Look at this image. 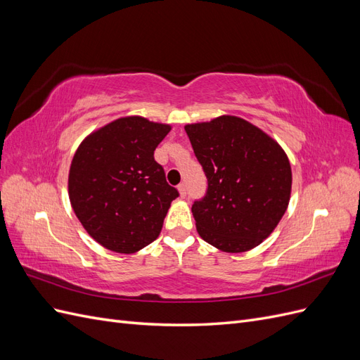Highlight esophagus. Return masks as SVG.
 Instances as JSON below:
<instances>
[{"label": "esophagus", "mask_w": 360, "mask_h": 360, "mask_svg": "<svg viewBox=\"0 0 360 360\" xmlns=\"http://www.w3.org/2000/svg\"><path fill=\"white\" fill-rule=\"evenodd\" d=\"M177 189H179V193H180V197H181V198L186 197V193H188V191H186V184H184V183H180L179 186H177Z\"/></svg>", "instance_id": "1"}]
</instances>
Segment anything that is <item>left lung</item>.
Here are the masks:
<instances>
[{"label":"left lung","mask_w":360,"mask_h":360,"mask_svg":"<svg viewBox=\"0 0 360 360\" xmlns=\"http://www.w3.org/2000/svg\"><path fill=\"white\" fill-rule=\"evenodd\" d=\"M205 172V197L192 214L202 240L224 252H246L267 238L291 195V167L276 141L246 120L221 115L186 124Z\"/></svg>","instance_id":"1"}]
</instances>
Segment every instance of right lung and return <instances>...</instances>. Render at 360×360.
I'll return each mask as SVG.
<instances>
[{"instance_id":"right-lung-1","label":"right lung","mask_w":360,"mask_h":360,"mask_svg":"<svg viewBox=\"0 0 360 360\" xmlns=\"http://www.w3.org/2000/svg\"><path fill=\"white\" fill-rule=\"evenodd\" d=\"M169 124L130 115L94 130L69 169V198L85 231L103 248L134 254L159 237L171 201L179 197L155 150Z\"/></svg>"}]
</instances>
